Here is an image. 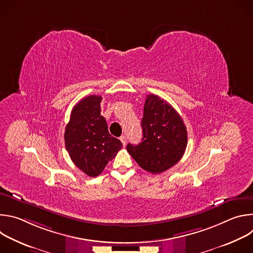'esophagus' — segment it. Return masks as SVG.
Instances as JSON below:
<instances>
[{"mask_svg": "<svg viewBox=\"0 0 253 253\" xmlns=\"http://www.w3.org/2000/svg\"><path fill=\"white\" fill-rule=\"evenodd\" d=\"M120 140H121V142H122V144H123V146H125V145H126V136H125V135H122V136L120 137Z\"/></svg>", "mask_w": 253, "mask_h": 253, "instance_id": "esophagus-1", "label": "esophagus"}]
</instances>
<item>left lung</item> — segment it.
I'll return each instance as SVG.
<instances>
[{"label":"left lung","instance_id":"8db88e82","mask_svg":"<svg viewBox=\"0 0 253 253\" xmlns=\"http://www.w3.org/2000/svg\"><path fill=\"white\" fill-rule=\"evenodd\" d=\"M142 142L129 143L127 151L138 165L152 174L174 166L187 146V130L174 108L157 95H147L141 122Z\"/></svg>","mask_w":253,"mask_h":253}]
</instances>
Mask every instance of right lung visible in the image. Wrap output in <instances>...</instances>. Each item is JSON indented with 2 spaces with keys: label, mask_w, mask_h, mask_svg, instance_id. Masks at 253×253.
<instances>
[{
  "label": "right lung",
  "mask_w": 253,
  "mask_h": 253,
  "mask_svg": "<svg viewBox=\"0 0 253 253\" xmlns=\"http://www.w3.org/2000/svg\"><path fill=\"white\" fill-rule=\"evenodd\" d=\"M101 96L90 95L79 101L66 126L65 146L73 163L88 176L101 174L119 150L122 143L110 135L101 115Z\"/></svg>",
  "instance_id": "add662e5"
}]
</instances>
